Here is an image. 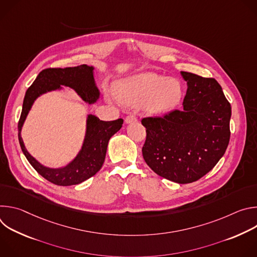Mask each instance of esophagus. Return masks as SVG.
Here are the masks:
<instances>
[{
  "label": "esophagus",
  "instance_id": "1",
  "mask_svg": "<svg viewBox=\"0 0 257 257\" xmlns=\"http://www.w3.org/2000/svg\"><path fill=\"white\" fill-rule=\"evenodd\" d=\"M136 120H137V119H136V117H135L134 115L130 114V115H128V116L126 117V119H125V123H126V124H129V123L135 122Z\"/></svg>",
  "mask_w": 257,
  "mask_h": 257
}]
</instances>
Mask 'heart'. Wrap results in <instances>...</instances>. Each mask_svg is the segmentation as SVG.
I'll return each mask as SVG.
<instances>
[{"mask_svg":"<svg viewBox=\"0 0 257 257\" xmlns=\"http://www.w3.org/2000/svg\"><path fill=\"white\" fill-rule=\"evenodd\" d=\"M115 93L126 105H143L149 113L159 114L169 111L180 102L183 89L179 80L149 72L121 81L116 86Z\"/></svg>","mask_w":257,"mask_h":257,"instance_id":"1","label":"heart"}]
</instances>
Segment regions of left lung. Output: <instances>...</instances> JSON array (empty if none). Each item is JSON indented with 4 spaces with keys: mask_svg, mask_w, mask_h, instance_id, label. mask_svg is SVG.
<instances>
[{
    "mask_svg": "<svg viewBox=\"0 0 257 257\" xmlns=\"http://www.w3.org/2000/svg\"><path fill=\"white\" fill-rule=\"evenodd\" d=\"M187 82L181 109L141 120L145 163L159 176L187 184L207 174L230 141L231 104L214 78L181 71Z\"/></svg>",
    "mask_w": 257,
    "mask_h": 257,
    "instance_id": "1",
    "label": "left lung"
}]
</instances>
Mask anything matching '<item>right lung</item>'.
Segmentation results:
<instances>
[{"label":"right lung","mask_w":257,"mask_h":257,"mask_svg":"<svg viewBox=\"0 0 257 257\" xmlns=\"http://www.w3.org/2000/svg\"><path fill=\"white\" fill-rule=\"evenodd\" d=\"M93 67L81 65L68 68H48L43 70L26 90L22 112L18 122V139L21 150L27 161L41 176L59 186L77 185L94 176L104 162L107 143L123 124V119L115 121H101L94 115H88L86 120V133L82 148L76 158L67 166L51 169L36 161L25 149L21 137V129L34 100L40 95L61 89L62 85L74 89L86 102L93 103L99 97L94 77Z\"/></svg>","instance_id":"1"}]
</instances>
